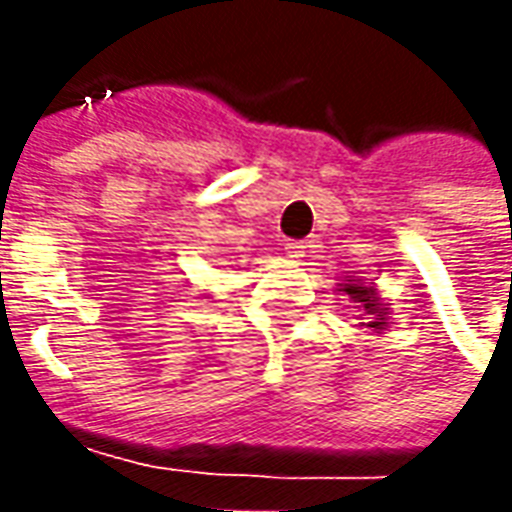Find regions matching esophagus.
<instances>
[{"label": "esophagus", "mask_w": 512, "mask_h": 512, "mask_svg": "<svg viewBox=\"0 0 512 512\" xmlns=\"http://www.w3.org/2000/svg\"><path fill=\"white\" fill-rule=\"evenodd\" d=\"M285 252H288V257H293V260H301L304 252H307V244H304V241H288V244H285Z\"/></svg>", "instance_id": "obj_1"}]
</instances>
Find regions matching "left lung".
Here are the masks:
<instances>
[{"label":"left lung","mask_w":512,"mask_h":512,"mask_svg":"<svg viewBox=\"0 0 512 512\" xmlns=\"http://www.w3.org/2000/svg\"><path fill=\"white\" fill-rule=\"evenodd\" d=\"M340 293H345L348 299L354 301L362 307L365 312V329H373V332H384L386 326H389V304L381 299V293H378L376 282H365V279H345L337 285Z\"/></svg>","instance_id":"obj_1"}]
</instances>
